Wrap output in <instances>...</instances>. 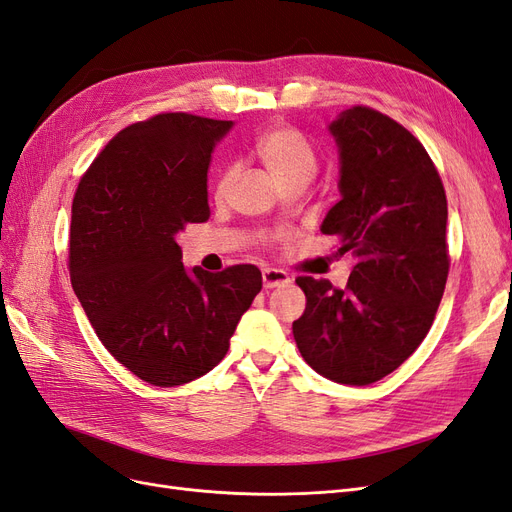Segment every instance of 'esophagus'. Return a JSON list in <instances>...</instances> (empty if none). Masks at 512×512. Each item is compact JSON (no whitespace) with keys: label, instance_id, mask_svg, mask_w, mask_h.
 I'll return each mask as SVG.
<instances>
[{"label":"esophagus","instance_id":"1","mask_svg":"<svg viewBox=\"0 0 512 512\" xmlns=\"http://www.w3.org/2000/svg\"><path fill=\"white\" fill-rule=\"evenodd\" d=\"M290 282V275L282 269H265L262 271V284L265 288H277V286H284Z\"/></svg>","mask_w":512,"mask_h":512}]
</instances>
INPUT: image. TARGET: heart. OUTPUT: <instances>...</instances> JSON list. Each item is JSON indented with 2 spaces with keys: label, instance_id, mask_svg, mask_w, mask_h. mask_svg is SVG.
Listing matches in <instances>:
<instances>
[{
  "label": "heart",
  "instance_id": "heart-1",
  "mask_svg": "<svg viewBox=\"0 0 512 512\" xmlns=\"http://www.w3.org/2000/svg\"><path fill=\"white\" fill-rule=\"evenodd\" d=\"M254 151L280 188L290 183H307L316 175L320 162L312 138L299 128L288 126V123L271 126L269 130L262 132L256 138ZM232 175H235V168L232 166H226L222 170L218 181H215V196L226 194Z\"/></svg>",
  "mask_w": 512,
  "mask_h": 512
}]
</instances>
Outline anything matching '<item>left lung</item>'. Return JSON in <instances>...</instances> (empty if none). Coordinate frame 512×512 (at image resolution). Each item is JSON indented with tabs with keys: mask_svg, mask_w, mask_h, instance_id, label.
Masks as SVG:
<instances>
[{
	"mask_svg": "<svg viewBox=\"0 0 512 512\" xmlns=\"http://www.w3.org/2000/svg\"><path fill=\"white\" fill-rule=\"evenodd\" d=\"M329 130L342 200L320 230L356 262L346 288L297 277L307 305L292 333L320 376L365 386L404 363L436 318L451 267L446 194L421 141L389 115L352 106Z\"/></svg>",
	"mask_w": 512,
	"mask_h": 512,
	"instance_id": "obj_1",
	"label": "left lung"
}]
</instances>
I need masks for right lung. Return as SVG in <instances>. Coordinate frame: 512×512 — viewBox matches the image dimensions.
Instances as JSON below:
<instances>
[{
  "instance_id": "right-lung-1",
  "label": "right lung",
  "mask_w": 512,
  "mask_h": 512,
  "mask_svg": "<svg viewBox=\"0 0 512 512\" xmlns=\"http://www.w3.org/2000/svg\"><path fill=\"white\" fill-rule=\"evenodd\" d=\"M232 121L160 113L113 136L72 200L68 269L104 348L153 386L218 365L262 288L254 265L183 269L177 235L209 220L207 170Z\"/></svg>"
}]
</instances>
